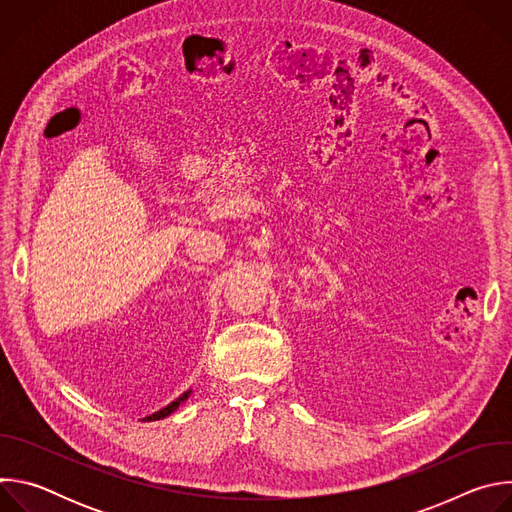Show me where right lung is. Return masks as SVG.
Returning <instances> with one entry per match:
<instances>
[{
	"instance_id": "right-lung-1",
	"label": "right lung",
	"mask_w": 512,
	"mask_h": 512,
	"mask_svg": "<svg viewBox=\"0 0 512 512\" xmlns=\"http://www.w3.org/2000/svg\"><path fill=\"white\" fill-rule=\"evenodd\" d=\"M188 395H190V391H186L182 397H178L176 401H172L168 407H164V409H160V411H156L154 415H150V417H145L148 421H156V419H162V417H168L170 413H174L176 409H178V405L182 403V401H186L188 399Z\"/></svg>"
}]
</instances>
